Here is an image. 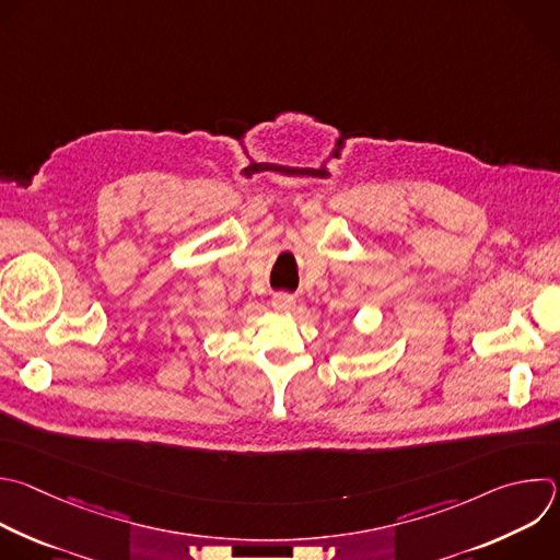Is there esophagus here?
Listing matches in <instances>:
<instances>
[{
    "mask_svg": "<svg viewBox=\"0 0 560 560\" xmlns=\"http://www.w3.org/2000/svg\"><path fill=\"white\" fill-rule=\"evenodd\" d=\"M294 307H296L294 296H290V294H275V299H272V310L275 312L290 314V312H294Z\"/></svg>",
    "mask_w": 560,
    "mask_h": 560,
    "instance_id": "34e87169",
    "label": "esophagus"
}]
</instances>
